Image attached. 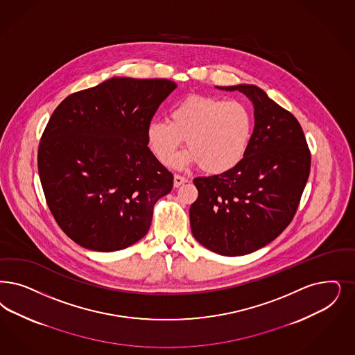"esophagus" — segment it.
I'll return each mask as SVG.
<instances>
[{
    "label": "esophagus",
    "instance_id": "1",
    "mask_svg": "<svg viewBox=\"0 0 355 355\" xmlns=\"http://www.w3.org/2000/svg\"><path fill=\"white\" fill-rule=\"evenodd\" d=\"M187 182V180L182 177V175H178V174H174V181H173V184H174V187H180L181 184H186Z\"/></svg>",
    "mask_w": 355,
    "mask_h": 355
}]
</instances>
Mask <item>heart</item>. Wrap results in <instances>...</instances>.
<instances>
[{"label": "heart", "mask_w": 355, "mask_h": 355, "mask_svg": "<svg viewBox=\"0 0 355 355\" xmlns=\"http://www.w3.org/2000/svg\"><path fill=\"white\" fill-rule=\"evenodd\" d=\"M169 119L149 122L147 143L165 164L186 139L189 149L169 162L175 169L202 165L212 174L232 171L246 156L254 132L253 110L244 102L225 98H184L171 107Z\"/></svg>", "instance_id": "heart-1"}]
</instances>
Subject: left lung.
Listing matches in <instances>:
<instances>
[{"instance_id":"left-lung-1","label":"left lung","mask_w":355,"mask_h":355,"mask_svg":"<svg viewBox=\"0 0 355 355\" xmlns=\"http://www.w3.org/2000/svg\"><path fill=\"white\" fill-rule=\"evenodd\" d=\"M239 90L254 107V132L244 159L232 171L198 177L190 207L199 244L223 256H244L270 244L291 223L306 187L311 153L296 118L256 85Z\"/></svg>"}]
</instances>
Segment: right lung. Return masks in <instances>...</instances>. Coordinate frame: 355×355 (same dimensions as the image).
Returning a JSON list of instances; mask_svg holds the SVG:
<instances>
[{
	"label": "right lung",
	"mask_w": 355,
	"mask_h": 355,
	"mask_svg": "<svg viewBox=\"0 0 355 355\" xmlns=\"http://www.w3.org/2000/svg\"><path fill=\"white\" fill-rule=\"evenodd\" d=\"M177 87L165 78L111 77L65 98L37 150L49 209L83 248L115 252L141 240L173 174L148 148L147 125Z\"/></svg>",
	"instance_id": "obj_1"
}]
</instances>
